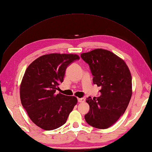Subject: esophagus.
Returning <instances> with one entry per match:
<instances>
[{"instance_id": "1", "label": "esophagus", "mask_w": 152, "mask_h": 152, "mask_svg": "<svg viewBox=\"0 0 152 152\" xmlns=\"http://www.w3.org/2000/svg\"><path fill=\"white\" fill-rule=\"evenodd\" d=\"M84 101H85V99H84V98H78V102H83Z\"/></svg>"}]
</instances>
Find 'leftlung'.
<instances>
[{"mask_svg":"<svg viewBox=\"0 0 152 152\" xmlns=\"http://www.w3.org/2000/svg\"><path fill=\"white\" fill-rule=\"evenodd\" d=\"M88 64L94 84L101 86V94L86 101L90 106L86 123L97 129H107L124 114L132 95V78L127 64L111 51L96 49L80 55Z\"/></svg>","mask_w":152,"mask_h":152,"instance_id":"1","label":"left lung"}]
</instances>
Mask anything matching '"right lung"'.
Returning <instances> with one entry per match:
<instances>
[{
	"label": "right lung",
	"instance_id": "right-lung-1",
	"mask_svg": "<svg viewBox=\"0 0 152 152\" xmlns=\"http://www.w3.org/2000/svg\"><path fill=\"white\" fill-rule=\"evenodd\" d=\"M76 54L51 53L36 59L28 66L20 87L23 107L31 120L50 131L65 124L77 103L75 96L56 94L70 64L78 60Z\"/></svg>",
	"mask_w": 152,
	"mask_h": 152
}]
</instances>
